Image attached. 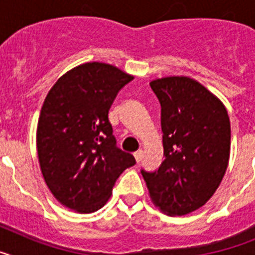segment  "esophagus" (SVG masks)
<instances>
[{
  "instance_id": "34e87169",
  "label": "esophagus",
  "mask_w": 255,
  "mask_h": 255,
  "mask_svg": "<svg viewBox=\"0 0 255 255\" xmlns=\"http://www.w3.org/2000/svg\"><path fill=\"white\" fill-rule=\"evenodd\" d=\"M134 157H135V161L139 163V162L141 161V158H143V150H140V149L136 150V152L134 153Z\"/></svg>"
}]
</instances>
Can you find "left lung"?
I'll return each instance as SVG.
<instances>
[{
	"instance_id": "left-lung-1",
	"label": "left lung",
	"mask_w": 255,
	"mask_h": 255,
	"mask_svg": "<svg viewBox=\"0 0 255 255\" xmlns=\"http://www.w3.org/2000/svg\"><path fill=\"white\" fill-rule=\"evenodd\" d=\"M161 103L164 161L141 170L153 204L167 216H184L215 194L229 166L231 128L225 105L188 76L149 83Z\"/></svg>"
}]
</instances>
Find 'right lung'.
<instances>
[{
    "label": "right lung",
    "mask_w": 255,
    "mask_h": 255,
    "mask_svg": "<svg viewBox=\"0 0 255 255\" xmlns=\"http://www.w3.org/2000/svg\"><path fill=\"white\" fill-rule=\"evenodd\" d=\"M134 76L103 62H87L58 79L47 94L37 126L40 171L66 208H102L121 173L135 158L116 147L108 111Z\"/></svg>",
    "instance_id": "add662e5"
}]
</instances>
